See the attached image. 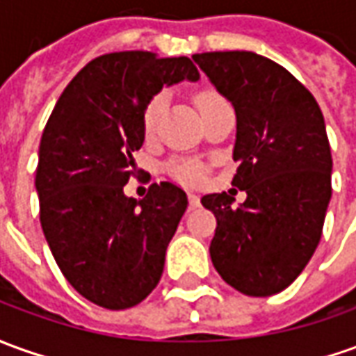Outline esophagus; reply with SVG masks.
I'll return each instance as SVG.
<instances>
[{
  "label": "esophagus",
  "instance_id": "34e87169",
  "mask_svg": "<svg viewBox=\"0 0 356 356\" xmlns=\"http://www.w3.org/2000/svg\"><path fill=\"white\" fill-rule=\"evenodd\" d=\"M188 200H190V207H192V209H195V207H200V197H197V195H195V193H188Z\"/></svg>",
  "mask_w": 356,
  "mask_h": 356
}]
</instances>
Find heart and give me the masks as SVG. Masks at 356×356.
I'll return each mask as SVG.
<instances>
[{"label":"heart","mask_w":356,"mask_h":356,"mask_svg":"<svg viewBox=\"0 0 356 356\" xmlns=\"http://www.w3.org/2000/svg\"><path fill=\"white\" fill-rule=\"evenodd\" d=\"M219 99L215 92H202L197 97V104H200V110H202L207 102L211 100ZM164 106V95H156L145 108V114H143V127H145L147 134H153L154 126L159 122V116L163 112ZM170 170L176 178H180L184 182H197L200 178L203 176V168L197 163H192V161H182V163H174L170 166Z\"/></svg>","instance_id":"b5f03b06"}]
</instances>
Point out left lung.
I'll return each instance as SVG.
<instances>
[{"instance_id": "1", "label": "left lung", "mask_w": 356, "mask_h": 356, "mask_svg": "<svg viewBox=\"0 0 356 356\" xmlns=\"http://www.w3.org/2000/svg\"><path fill=\"white\" fill-rule=\"evenodd\" d=\"M236 114L232 186L246 202L207 193L217 219L211 261L248 296L285 291L322 238L332 200V151L318 102L285 67L254 51L192 56Z\"/></svg>"}]
</instances>
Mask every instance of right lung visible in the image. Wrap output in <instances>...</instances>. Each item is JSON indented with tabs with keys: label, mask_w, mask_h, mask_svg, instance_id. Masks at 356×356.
<instances>
[{
	"label": "right lung",
	"mask_w": 356,
	"mask_h": 356,
	"mask_svg": "<svg viewBox=\"0 0 356 356\" xmlns=\"http://www.w3.org/2000/svg\"><path fill=\"white\" fill-rule=\"evenodd\" d=\"M182 81H200L186 56H100L71 79L44 127L34 182L44 236L70 285L108 310L139 305L159 285L188 207L172 182L153 184L141 202L124 193L147 104Z\"/></svg>",
	"instance_id": "right-lung-1"
}]
</instances>
